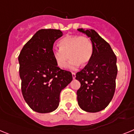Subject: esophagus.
I'll list each match as a JSON object with an SVG mask.
<instances>
[{"instance_id":"obj_1","label":"esophagus","mask_w":134,"mask_h":134,"mask_svg":"<svg viewBox=\"0 0 134 134\" xmlns=\"http://www.w3.org/2000/svg\"><path fill=\"white\" fill-rule=\"evenodd\" d=\"M72 78H73V79H75V78H76V73L72 72Z\"/></svg>"}]
</instances>
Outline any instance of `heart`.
I'll return each mask as SVG.
<instances>
[{"instance_id":"1","label":"heart","mask_w":134,"mask_h":134,"mask_svg":"<svg viewBox=\"0 0 134 134\" xmlns=\"http://www.w3.org/2000/svg\"><path fill=\"white\" fill-rule=\"evenodd\" d=\"M60 48H55L52 54L56 64L61 68L67 65L69 56V67L77 68L80 64H88L93 55V43L89 37L80 35H68L59 41Z\"/></svg>"}]
</instances>
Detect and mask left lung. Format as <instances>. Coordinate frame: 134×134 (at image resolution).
I'll list each match as a JSON object with an SVG mask.
<instances>
[{"label":"left lung","instance_id":"left-lung-1","mask_svg":"<svg viewBox=\"0 0 134 134\" xmlns=\"http://www.w3.org/2000/svg\"><path fill=\"white\" fill-rule=\"evenodd\" d=\"M78 31L91 37L94 48L89 63L76 74V79L80 82L76 93L78 103L84 111L96 113L106 108L114 95L117 57L110 45L95 31Z\"/></svg>","mask_w":134,"mask_h":134}]
</instances>
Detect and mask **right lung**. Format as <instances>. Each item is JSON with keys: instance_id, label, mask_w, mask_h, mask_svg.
I'll return each mask as SVG.
<instances>
[{"instance_id": "right-lung-1", "label": "right lung", "mask_w": 134, "mask_h": 134, "mask_svg": "<svg viewBox=\"0 0 134 134\" xmlns=\"http://www.w3.org/2000/svg\"><path fill=\"white\" fill-rule=\"evenodd\" d=\"M62 35L59 29H40L19 55L21 92L27 105L37 113L56 109L62 90L72 80V73L58 67L52 54L54 42Z\"/></svg>"}]
</instances>
